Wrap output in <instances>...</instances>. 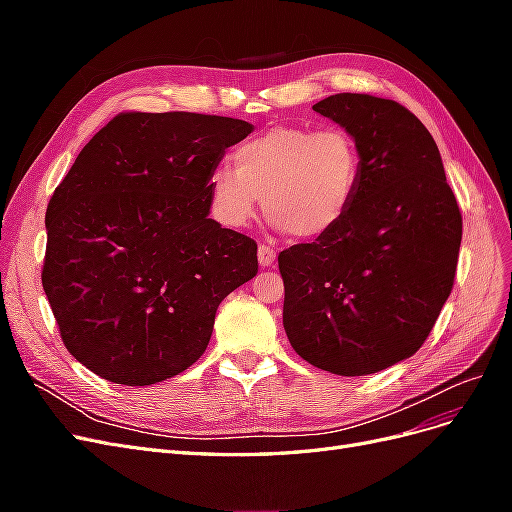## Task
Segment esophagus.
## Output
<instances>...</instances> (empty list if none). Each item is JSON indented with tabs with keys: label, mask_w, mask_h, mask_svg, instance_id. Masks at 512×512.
<instances>
[{
	"label": "esophagus",
	"mask_w": 512,
	"mask_h": 512,
	"mask_svg": "<svg viewBox=\"0 0 512 512\" xmlns=\"http://www.w3.org/2000/svg\"><path fill=\"white\" fill-rule=\"evenodd\" d=\"M275 256H277L275 247L265 245V243L258 245V262H260V267H271L273 262H275Z\"/></svg>",
	"instance_id": "34e87169"
}]
</instances>
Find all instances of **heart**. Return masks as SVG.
Listing matches in <instances>:
<instances>
[{"label": "heart", "instance_id": "obj_1", "mask_svg": "<svg viewBox=\"0 0 512 512\" xmlns=\"http://www.w3.org/2000/svg\"><path fill=\"white\" fill-rule=\"evenodd\" d=\"M235 170L209 175L213 218L245 230L260 203L269 218L297 239H318L350 213L361 188V151L344 128L275 126L241 143Z\"/></svg>", "mask_w": 512, "mask_h": 512}]
</instances>
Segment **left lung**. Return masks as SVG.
I'll list each match as a JSON object with an SVG mask.
<instances>
[{"label": "left lung", "mask_w": 512, "mask_h": 512, "mask_svg": "<svg viewBox=\"0 0 512 512\" xmlns=\"http://www.w3.org/2000/svg\"><path fill=\"white\" fill-rule=\"evenodd\" d=\"M312 108L354 136L361 188L335 230L277 256L284 329L318 369L376 374L410 359L436 324L455 280L461 213L436 141L408 108L367 94Z\"/></svg>", "instance_id": "1"}]
</instances>
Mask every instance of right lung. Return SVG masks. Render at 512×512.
Returning <instances> with one entry per match:
<instances>
[{"mask_svg":"<svg viewBox=\"0 0 512 512\" xmlns=\"http://www.w3.org/2000/svg\"><path fill=\"white\" fill-rule=\"evenodd\" d=\"M252 126L121 113L91 138L46 209L42 288L76 361L147 386L209 346L215 312L258 273L256 243L209 218V175Z\"/></svg>","mask_w":512,"mask_h":512,"instance_id":"add662e5","label":"right lung"}]
</instances>
